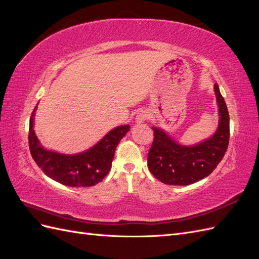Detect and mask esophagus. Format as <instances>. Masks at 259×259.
I'll list each match as a JSON object with an SVG mask.
<instances>
[{
  "label": "esophagus",
  "mask_w": 259,
  "mask_h": 259,
  "mask_svg": "<svg viewBox=\"0 0 259 259\" xmlns=\"http://www.w3.org/2000/svg\"><path fill=\"white\" fill-rule=\"evenodd\" d=\"M149 116H150V114H149V112H147L146 110L139 111L137 113V116H136V122L137 123H143V122H145L149 119Z\"/></svg>",
  "instance_id": "34e87169"
}]
</instances>
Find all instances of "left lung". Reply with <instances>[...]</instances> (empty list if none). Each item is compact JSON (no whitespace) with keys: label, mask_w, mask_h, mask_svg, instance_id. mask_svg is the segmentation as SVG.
Masks as SVG:
<instances>
[{"label":"left lung","mask_w":259,"mask_h":259,"mask_svg":"<svg viewBox=\"0 0 259 259\" xmlns=\"http://www.w3.org/2000/svg\"><path fill=\"white\" fill-rule=\"evenodd\" d=\"M219 110L215 134L195 146H182L165 132L153 127V143L148 152V168L166 185L187 186L207 177L224 158L229 144V113L217 83L214 85Z\"/></svg>","instance_id":"obj_1"}]
</instances>
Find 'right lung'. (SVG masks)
I'll list each match as a JSON object with an SVG mask.
<instances>
[{
    "mask_svg": "<svg viewBox=\"0 0 259 259\" xmlns=\"http://www.w3.org/2000/svg\"><path fill=\"white\" fill-rule=\"evenodd\" d=\"M36 108V107H35ZM29 124V149L45 175L69 187H92L103 180L111 168L115 148L130 131V125L113 128L98 144L79 154H60L45 150L33 131V116Z\"/></svg>",
    "mask_w": 259,
    "mask_h": 259,
    "instance_id": "obj_1",
    "label": "right lung"
}]
</instances>
